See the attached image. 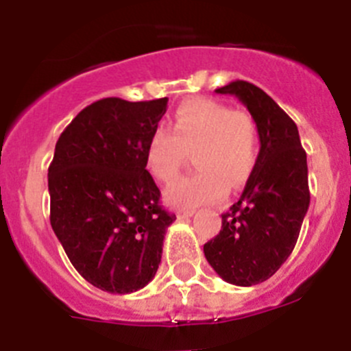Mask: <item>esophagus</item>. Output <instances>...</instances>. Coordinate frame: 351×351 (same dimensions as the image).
Returning <instances> with one entry per match:
<instances>
[{
    "label": "esophagus",
    "mask_w": 351,
    "mask_h": 351,
    "mask_svg": "<svg viewBox=\"0 0 351 351\" xmlns=\"http://www.w3.org/2000/svg\"><path fill=\"white\" fill-rule=\"evenodd\" d=\"M193 214H195L193 207H179L178 209L179 218H190V216H193Z\"/></svg>",
    "instance_id": "1"
}]
</instances>
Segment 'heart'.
Listing matches in <instances>:
<instances>
[{
  "mask_svg": "<svg viewBox=\"0 0 351 351\" xmlns=\"http://www.w3.org/2000/svg\"><path fill=\"white\" fill-rule=\"evenodd\" d=\"M195 153L198 172L178 179L167 188L172 206L195 207L218 202L228 191L244 184L258 156V132L253 117L209 98H193L173 112L172 132L154 130L147 141L145 160L153 178L172 181L186 154Z\"/></svg>",
  "mask_w": 351,
  "mask_h": 351,
  "instance_id": "1",
  "label": "heart"
}]
</instances>
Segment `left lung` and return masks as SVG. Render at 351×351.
Here are the masks:
<instances>
[{
    "label": "left lung",
    "instance_id": "1",
    "mask_svg": "<svg viewBox=\"0 0 351 351\" xmlns=\"http://www.w3.org/2000/svg\"><path fill=\"white\" fill-rule=\"evenodd\" d=\"M234 95L256 123L260 151L243 195L221 214V230L204 255L221 280L251 287L287 262L309 207L308 160L297 125L267 93L246 80L216 89Z\"/></svg>",
    "mask_w": 351,
    "mask_h": 351
}]
</instances>
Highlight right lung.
Listing matches in <instances>:
<instances>
[{
  "label": "right lung",
  "mask_w": 351,
  "mask_h": 351,
  "mask_svg": "<svg viewBox=\"0 0 351 351\" xmlns=\"http://www.w3.org/2000/svg\"><path fill=\"white\" fill-rule=\"evenodd\" d=\"M169 98H104L61 133L49 167L51 225L71 265L93 287L132 293L153 280L176 214L160 206L145 165Z\"/></svg>",
  "instance_id": "add662e5"
}]
</instances>
